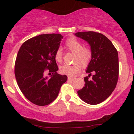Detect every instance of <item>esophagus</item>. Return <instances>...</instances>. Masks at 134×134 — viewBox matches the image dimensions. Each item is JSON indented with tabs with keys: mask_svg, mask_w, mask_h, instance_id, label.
Here are the masks:
<instances>
[{
	"mask_svg": "<svg viewBox=\"0 0 134 134\" xmlns=\"http://www.w3.org/2000/svg\"><path fill=\"white\" fill-rule=\"evenodd\" d=\"M76 78L75 77H68V80H70V81H74Z\"/></svg>",
	"mask_w": 134,
	"mask_h": 134,
	"instance_id": "1",
	"label": "esophagus"
}]
</instances>
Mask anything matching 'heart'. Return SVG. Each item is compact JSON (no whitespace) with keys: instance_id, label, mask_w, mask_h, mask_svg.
I'll return each mask as SVG.
<instances>
[{"instance_id":"b5f03b06","label":"heart","mask_w":134,"mask_h":134,"mask_svg":"<svg viewBox=\"0 0 134 134\" xmlns=\"http://www.w3.org/2000/svg\"><path fill=\"white\" fill-rule=\"evenodd\" d=\"M65 47L67 50L75 53L74 62H79L82 66L88 64L92 57V51L89 47H84L83 43L75 38H70L65 43ZM57 62H62L63 59V52L62 48H58L55 54ZM76 63L72 65L64 64L60 67V72L63 74L72 76L81 70V65Z\"/></svg>"}]
</instances>
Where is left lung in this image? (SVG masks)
<instances>
[{
	"instance_id": "left-lung-1",
	"label": "left lung",
	"mask_w": 134,
	"mask_h": 134,
	"mask_svg": "<svg viewBox=\"0 0 134 134\" xmlns=\"http://www.w3.org/2000/svg\"><path fill=\"white\" fill-rule=\"evenodd\" d=\"M90 44L92 57L86 69L88 76L85 84L77 91L79 98L90 104H98L107 99L115 90L118 79L119 65L118 52L107 37L94 31L74 34ZM91 80L88 79L91 73Z\"/></svg>"
}]
</instances>
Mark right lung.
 Segmentation results:
<instances>
[{
  "mask_svg": "<svg viewBox=\"0 0 134 134\" xmlns=\"http://www.w3.org/2000/svg\"><path fill=\"white\" fill-rule=\"evenodd\" d=\"M63 36L45 34L31 38L21 45L15 63V76L20 90L33 103L45 106L58 96L60 89L67 80L65 75L58 74L55 58ZM52 74L44 76V70Z\"/></svg>",
  "mask_w": 134,
  "mask_h": 134,
  "instance_id": "1",
  "label": "right lung"
}]
</instances>
